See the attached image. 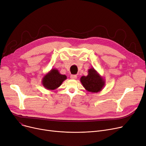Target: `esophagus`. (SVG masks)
Here are the masks:
<instances>
[{
  "label": "esophagus",
  "mask_w": 146,
  "mask_h": 146,
  "mask_svg": "<svg viewBox=\"0 0 146 146\" xmlns=\"http://www.w3.org/2000/svg\"><path fill=\"white\" fill-rule=\"evenodd\" d=\"M70 78L72 79V80H75L76 78H77V75H71L70 76Z\"/></svg>",
  "instance_id": "34e87169"
}]
</instances>
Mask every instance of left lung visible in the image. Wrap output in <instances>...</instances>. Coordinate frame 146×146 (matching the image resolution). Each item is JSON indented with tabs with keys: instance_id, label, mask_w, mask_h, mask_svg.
Returning <instances> with one entry per match:
<instances>
[{
	"instance_id": "left-lung-1",
	"label": "left lung",
	"mask_w": 146,
	"mask_h": 146,
	"mask_svg": "<svg viewBox=\"0 0 146 146\" xmlns=\"http://www.w3.org/2000/svg\"><path fill=\"white\" fill-rule=\"evenodd\" d=\"M80 81L87 91L91 93H98L105 87V80L97 72L94 68L88 70L87 76H82Z\"/></svg>"
}]
</instances>
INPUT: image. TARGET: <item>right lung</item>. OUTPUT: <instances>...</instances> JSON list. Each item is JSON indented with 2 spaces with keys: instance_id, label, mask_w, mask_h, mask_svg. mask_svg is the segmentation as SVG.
I'll return each mask as SVG.
<instances>
[{
  "instance_id": "1",
  "label": "right lung",
  "mask_w": 146,
  "mask_h": 146,
  "mask_svg": "<svg viewBox=\"0 0 146 146\" xmlns=\"http://www.w3.org/2000/svg\"><path fill=\"white\" fill-rule=\"evenodd\" d=\"M67 77L59 73L57 69H52L44 75L41 80V84L48 90H54L60 87Z\"/></svg>"
}]
</instances>
